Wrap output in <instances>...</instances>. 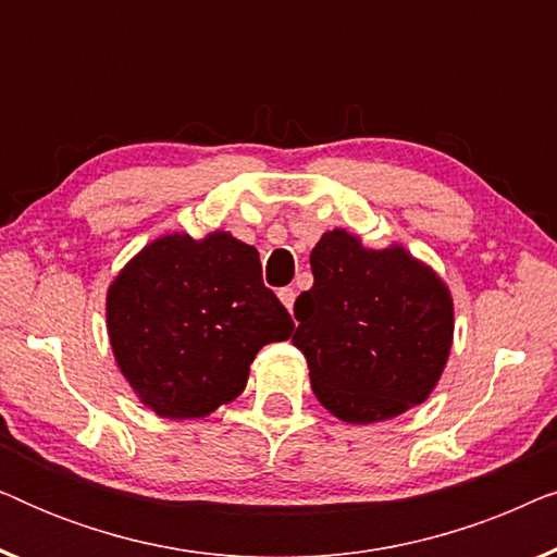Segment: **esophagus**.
Wrapping results in <instances>:
<instances>
[{"instance_id": "1", "label": "esophagus", "mask_w": 557, "mask_h": 557, "mask_svg": "<svg viewBox=\"0 0 557 557\" xmlns=\"http://www.w3.org/2000/svg\"><path fill=\"white\" fill-rule=\"evenodd\" d=\"M278 299H281V304H284V307H286L288 311H292L294 301H296V292H294L292 286H284V288H281V292H278Z\"/></svg>"}]
</instances>
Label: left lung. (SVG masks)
Returning a JSON list of instances; mask_svg holds the SVG:
<instances>
[{"label":"left lung","instance_id":"left-lung-1","mask_svg":"<svg viewBox=\"0 0 557 557\" xmlns=\"http://www.w3.org/2000/svg\"><path fill=\"white\" fill-rule=\"evenodd\" d=\"M314 286L294 304V347L319 403L347 423L400 416L429 398L454 334L448 288L406 250L362 248L345 231L311 250Z\"/></svg>","mask_w":557,"mask_h":557}]
</instances>
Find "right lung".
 <instances>
[{"mask_svg": "<svg viewBox=\"0 0 557 557\" xmlns=\"http://www.w3.org/2000/svg\"><path fill=\"white\" fill-rule=\"evenodd\" d=\"M106 317L121 372L164 418H202L238 398L258 349L294 332L258 250L227 233L149 243L111 284Z\"/></svg>", "mask_w": 557, "mask_h": 557, "instance_id": "1", "label": "right lung"}]
</instances>
